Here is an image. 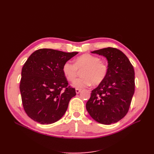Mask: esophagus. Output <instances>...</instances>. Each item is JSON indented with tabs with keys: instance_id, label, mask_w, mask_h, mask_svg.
Returning a JSON list of instances; mask_svg holds the SVG:
<instances>
[{
	"instance_id": "esophagus-1",
	"label": "esophagus",
	"mask_w": 154,
	"mask_h": 154,
	"mask_svg": "<svg viewBox=\"0 0 154 154\" xmlns=\"http://www.w3.org/2000/svg\"><path fill=\"white\" fill-rule=\"evenodd\" d=\"M81 89H80V88H76V94H79L81 92Z\"/></svg>"
}]
</instances>
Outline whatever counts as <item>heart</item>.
<instances>
[{"mask_svg": "<svg viewBox=\"0 0 154 154\" xmlns=\"http://www.w3.org/2000/svg\"><path fill=\"white\" fill-rule=\"evenodd\" d=\"M63 73L67 80L74 81L81 71L82 77L72 83L76 88H83L92 85H97L103 82L108 74L107 64L101 61L100 58L91 54H84L75 58L74 63L70 61L64 63L62 67Z\"/></svg>", "mask_w": 154, "mask_h": 154, "instance_id": "b5f03b06", "label": "heart"}]
</instances>
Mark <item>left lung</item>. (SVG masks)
Instances as JSON below:
<instances>
[{
	"mask_svg": "<svg viewBox=\"0 0 154 154\" xmlns=\"http://www.w3.org/2000/svg\"><path fill=\"white\" fill-rule=\"evenodd\" d=\"M92 53L107 59L109 71L105 80L92 91L86 109L97 122L110 125L123 118L129 110L135 91L134 69L127 56L116 48Z\"/></svg>",
	"mask_w": 154,
	"mask_h": 154,
	"instance_id": "8db88e82",
	"label": "left lung"
}]
</instances>
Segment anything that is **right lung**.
<instances>
[{
    "label": "right lung",
    "mask_w": 154,
    "mask_h": 154,
    "mask_svg": "<svg viewBox=\"0 0 154 154\" xmlns=\"http://www.w3.org/2000/svg\"><path fill=\"white\" fill-rule=\"evenodd\" d=\"M78 53L40 49L27 60L22 69L20 91L26 113L35 122L51 124L66 113L76 91L69 86L62 67Z\"/></svg>",
    "instance_id": "1"
}]
</instances>
